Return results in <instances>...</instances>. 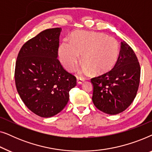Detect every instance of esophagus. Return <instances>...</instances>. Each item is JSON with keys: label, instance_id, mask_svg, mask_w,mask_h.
<instances>
[{"label": "esophagus", "instance_id": "obj_1", "mask_svg": "<svg viewBox=\"0 0 152 152\" xmlns=\"http://www.w3.org/2000/svg\"><path fill=\"white\" fill-rule=\"evenodd\" d=\"M84 82V78L80 77H77V82L78 84H82Z\"/></svg>", "mask_w": 152, "mask_h": 152}]
</instances>
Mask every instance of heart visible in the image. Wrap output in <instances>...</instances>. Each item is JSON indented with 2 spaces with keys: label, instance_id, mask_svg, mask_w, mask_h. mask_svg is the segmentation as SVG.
I'll use <instances>...</instances> for the list:
<instances>
[{
  "label": "heart",
  "instance_id": "b5f03b06",
  "mask_svg": "<svg viewBox=\"0 0 152 152\" xmlns=\"http://www.w3.org/2000/svg\"><path fill=\"white\" fill-rule=\"evenodd\" d=\"M120 50L117 41L102 33L77 31L72 33L70 41L60 44V61L68 70L75 67L82 55L84 72L91 70L102 74L113 67L118 61Z\"/></svg>",
  "mask_w": 152,
  "mask_h": 152
}]
</instances>
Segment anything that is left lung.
Here are the masks:
<instances>
[{
	"label": "left lung",
	"instance_id": "8db88e82",
	"mask_svg": "<svg viewBox=\"0 0 152 152\" xmlns=\"http://www.w3.org/2000/svg\"><path fill=\"white\" fill-rule=\"evenodd\" d=\"M140 77V67L136 54L125 41H122L114 67L91 80L93 104L101 111L110 115L124 111L136 96Z\"/></svg>",
	"mask_w": 152,
	"mask_h": 152
}]
</instances>
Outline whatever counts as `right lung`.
Returning <instances> with one entry per match:
<instances>
[{
	"mask_svg": "<svg viewBox=\"0 0 152 152\" xmlns=\"http://www.w3.org/2000/svg\"><path fill=\"white\" fill-rule=\"evenodd\" d=\"M61 28L47 29L27 41L16 61L15 84L22 101L36 115L50 118L67 104L76 77L58 60Z\"/></svg>",
	"mask_w": 152,
	"mask_h": 152,
	"instance_id": "add662e5",
	"label": "right lung"
}]
</instances>
